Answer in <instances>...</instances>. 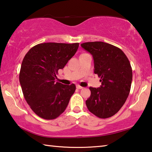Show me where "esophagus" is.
<instances>
[{"label": "esophagus", "instance_id": "obj_1", "mask_svg": "<svg viewBox=\"0 0 152 152\" xmlns=\"http://www.w3.org/2000/svg\"><path fill=\"white\" fill-rule=\"evenodd\" d=\"M76 87H77V89H83V87H81V86H77Z\"/></svg>", "mask_w": 152, "mask_h": 152}]
</instances>
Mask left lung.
I'll return each instance as SVG.
<instances>
[{
    "instance_id": "1",
    "label": "left lung",
    "mask_w": 152,
    "mask_h": 152,
    "mask_svg": "<svg viewBox=\"0 0 152 152\" xmlns=\"http://www.w3.org/2000/svg\"><path fill=\"white\" fill-rule=\"evenodd\" d=\"M94 60V73L101 78L102 86L89 87L91 95L86 100L90 112L99 118L115 115L126 102L132 81V69L125 53L113 45L102 41L81 45Z\"/></svg>"
}]
</instances>
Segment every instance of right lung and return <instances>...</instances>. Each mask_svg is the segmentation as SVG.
<instances>
[{
  "label": "right lung",
  "mask_w": 152,
  "mask_h": 152,
  "mask_svg": "<svg viewBox=\"0 0 152 152\" xmlns=\"http://www.w3.org/2000/svg\"><path fill=\"white\" fill-rule=\"evenodd\" d=\"M79 43L45 42L32 47L24 57L19 81L25 100L34 113L45 119H54L64 112L75 84L56 82L62 69L78 49Z\"/></svg>",
  "instance_id": "add662e5"
}]
</instances>
